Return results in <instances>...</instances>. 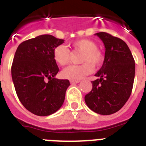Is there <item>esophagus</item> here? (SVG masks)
I'll use <instances>...</instances> for the list:
<instances>
[{
    "label": "esophagus",
    "instance_id": "34e87169",
    "mask_svg": "<svg viewBox=\"0 0 146 146\" xmlns=\"http://www.w3.org/2000/svg\"><path fill=\"white\" fill-rule=\"evenodd\" d=\"M70 82L71 84H76V83L80 82V80H70Z\"/></svg>",
    "mask_w": 146,
    "mask_h": 146
}]
</instances>
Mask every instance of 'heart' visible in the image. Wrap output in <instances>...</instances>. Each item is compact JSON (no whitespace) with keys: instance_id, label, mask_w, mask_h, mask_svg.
I'll return each instance as SVG.
<instances>
[{"instance_id":"b5f03b06","label":"heart","mask_w":146,"mask_h":146,"mask_svg":"<svg viewBox=\"0 0 146 146\" xmlns=\"http://www.w3.org/2000/svg\"><path fill=\"white\" fill-rule=\"evenodd\" d=\"M71 46L76 52L82 53L80 65H70L62 71V76L70 80H80L93 71V66H100L104 60L102 51L96 42L90 39H80L73 42ZM71 54L66 47L60 44L54 48L53 58L60 66H65L70 61Z\"/></svg>"}]
</instances>
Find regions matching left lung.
Masks as SVG:
<instances>
[{"instance_id": "obj_1", "label": "left lung", "mask_w": 146, "mask_h": 146, "mask_svg": "<svg viewBox=\"0 0 146 146\" xmlns=\"http://www.w3.org/2000/svg\"><path fill=\"white\" fill-rule=\"evenodd\" d=\"M105 47L103 65L92 81V89L85 96L92 111L102 115L116 113L131 95L135 60L126 42L108 33H96Z\"/></svg>"}]
</instances>
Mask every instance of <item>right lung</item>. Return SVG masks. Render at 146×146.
Wrapping results in <instances>:
<instances>
[{"mask_svg": "<svg viewBox=\"0 0 146 146\" xmlns=\"http://www.w3.org/2000/svg\"><path fill=\"white\" fill-rule=\"evenodd\" d=\"M64 41L42 35L22 42L16 50L11 66L15 90L22 104L35 115L52 114L64 102L70 84L55 78L59 68L53 58L54 48Z\"/></svg>", "mask_w": 146, "mask_h": 146, "instance_id": "right-lung-1", "label": "right lung"}]
</instances>
